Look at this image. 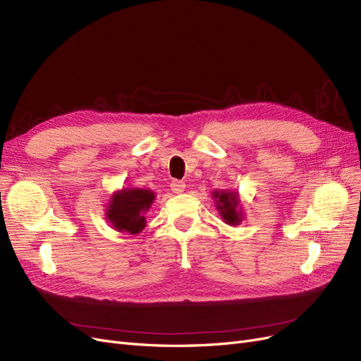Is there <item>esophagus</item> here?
Returning <instances> with one entry per match:
<instances>
[{
    "label": "esophagus",
    "instance_id": "1",
    "mask_svg": "<svg viewBox=\"0 0 361 361\" xmlns=\"http://www.w3.org/2000/svg\"><path fill=\"white\" fill-rule=\"evenodd\" d=\"M185 187H187V185H185V182H182V180H173V182L170 183V188H171V191H173L174 194L183 192V191H185Z\"/></svg>",
    "mask_w": 361,
    "mask_h": 361
}]
</instances>
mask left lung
I'll return each mask as SVG.
<instances>
[{"mask_svg":"<svg viewBox=\"0 0 361 361\" xmlns=\"http://www.w3.org/2000/svg\"><path fill=\"white\" fill-rule=\"evenodd\" d=\"M212 197L215 200L216 211L220 212L223 221L228 226H239L244 220V211L241 206L239 192L232 190H220L214 191Z\"/></svg>","mask_w":361,"mask_h":361,"instance_id":"obj_1","label":"left lung"}]
</instances>
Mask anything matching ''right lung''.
I'll return each instance as SVG.
<instances>
[{"label":"right lung","instance_id":"obj_1","mask_svg":"<svg viewBox=\"0 0 361 361\" xmlns=\"http://www.w3.org/2000/svg\"><path fill=\"white\" fill-rule=\"evenodd\" d=\"M155 200V192L146 188H122L114 191L106 203L105 220L117 232L138 235L146 227L145 214Z\"/></svg>","mask_w":361,"mask_h":361}]
</instances>
